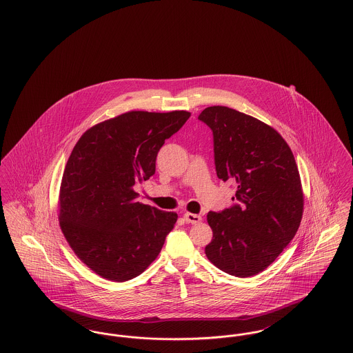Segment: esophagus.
<instances>
[{"instance_id": "34e87169", "label": "esophagus", "mask_w": 353, "mask_h": 353, "mask_svg": "<svg viewBox=\"0 0 353 353\" xmlns=\"http://www.w3.org/2000/svg\"><path fill=\"white\" fill-rule=\"evenodd\" d=\"M184 219L189 223H199V222H201L202 219L201 216H199V214H193V213L186 212V213H184Z\"/></svg>"}]
</instances>
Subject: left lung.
Listing matches in <instances>:
<instances>
[{
    "instance_id": "1",
    "label": "left lung",
    "mask_w": 353,
    "mask_h": 353,
    "mask_svg": "<svg viewBox=\"0 0 353 353\" xmlns=\"http://www.w3.org/2000/svg\"><path fill=\"white\" fill-rule=\"evenodd\" d=\"M199 119L213 131L217 176L235 185L238 200L208 213L213 239L205 254L230 275H256L299 229L304 197L298 165L285 139L258 119L223 105L205 108Z\"/></svg>"
}]
</instances>
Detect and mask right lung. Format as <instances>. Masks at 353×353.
Masks as SVG:
<instances>
[{
  "mask_svg": "<svg viewBox=\"0 0 353 353\" xmlns=\"http://www.w3.org/2000/svg\"><path fill=\"white\" fill-rule=\"evenodd\" d=\"M190 117L188 111H130L84 132L68 157L58 197L59 226L88 269L125 282L161 252L177 213L137 201L157 152Z\"/></svg>",
  "mask_w": 353,
  "mask_h": 353,
  "instance_id": "right-lung-1",
  "label": "right lung"
}]
</instances>
